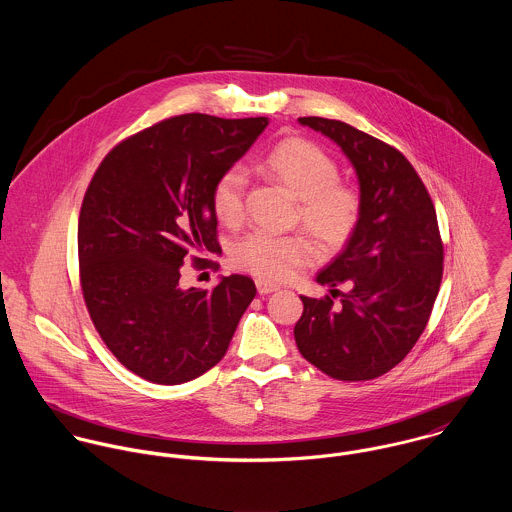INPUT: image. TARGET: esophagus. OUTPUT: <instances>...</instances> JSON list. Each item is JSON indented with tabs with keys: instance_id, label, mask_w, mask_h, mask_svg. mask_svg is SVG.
<instances>
[{
	"instance_id": "34e87169",
	"label": "esophagus",
	"mask_w": 512,
	"mask_h": 512,
	"mask_svg": "<svg viewBox=\"0 0 512 512\" xmlns=\"http://www.w3.org/2000/svg\"><path fill=\"white\" fill-rule=\"evenodd\" d=\"M256 288H258L260 295H268V293L278 292V290H280L278 284H272V282H268V280H256Z\"/></svg>"
}]
</instances>
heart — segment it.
<instances>
[{"instance_id":"b5f03b06","label":"heart","mask_w":512,"mask_h":512,"mask_svg":"<svg viewBox=\"0 0 512 512\" xmlns=\"http://www.w3.org/2000/svg\"><path fill=\"white\" fill-rule=\"evenodd\" d=\"M264 173L288 187L299 199L297 219L325 250L343 248L355 234L363 199L357 187L339 181L337 161L313 142L286 138L262 159ZM246 173L228 167L215 183L213 209L226 226L244 219ZM315 258V248L303 234L250 232L232 246V262L266 280H288Z\"/></svg>"}]
</instances>
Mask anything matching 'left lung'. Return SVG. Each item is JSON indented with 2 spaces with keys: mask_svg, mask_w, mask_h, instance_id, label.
<instances>
[{
  "mask_svg": "<svg viewBox=\"0 0 512 512\" xmlns=\"http://www.w3.org/2000/svg\"><path fill=\"white\" fill-rule=\"evenodd\" d=\"M353 163L361 220L343 252L317 274L321 286H350L341 303L305 297L293 335L299 353L337 380H372L398 365L424 333L443 274L434 203L412 163L365 132L317 116L299 118Z\"/></svg>",
  "mask_w": 512,
  "mask_h": 512,
  "instance_id": "8db88e82",
  "label": "left lung"
}]
</instances>
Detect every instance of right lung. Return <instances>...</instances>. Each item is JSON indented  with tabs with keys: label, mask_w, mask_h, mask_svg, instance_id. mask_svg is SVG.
<instances>
[{
	"label": "right lung",
	"mask_w": 512,
	"mask_h": 512,
	"mask_svg": "<svg viewBox=\"0 0 512 512\" xmlns=\"http://www.w3.org/2000/svg\"><path fill=\"white\" fill-rule=\"evenodd\" d=\"M266 126L262 116L167 118L114 147L86 189L78 217L84 303L112 355L149 382L181 384L211 370L256 295L240 274L211 292L179 280L193 252H219L215 183Z\"/></svg>",
	"instance_id": "1"
}]
</instances>
